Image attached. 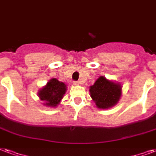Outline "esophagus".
<instances>
[{"label":"esophagus","instance_id":"34e87169","mask_svg":"<svg viewBox=\"0 0 156 156\" xmlns=\"http://www.w3.org/2000/svg\"><path fill=\"white\" fill-rule=\"evenodd\" d=\"M73 85H75V86H78V85H79V84H80V83H79V82H78V81H74V82L73 83Z\"/></svg>","mask_w":156,"mask_h":156}]
</instances>
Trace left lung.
I'll return each instance as SVG.
<instances>
[{"label":"left lung","mask_w":156,"mask_h":156,"mask_svg":"<svg viewBox=\"0 0 156 156\" xmlns=\"http://www.w3.org/2000/svg\"><path fill=\"white\" fill-rule=\"evenodd\" d=\"M91 97L99 109H109L117 104L122 95V87L101 76L89 89Z\"/></svg>","instance_id":"left-lung-1"}]
</instances>
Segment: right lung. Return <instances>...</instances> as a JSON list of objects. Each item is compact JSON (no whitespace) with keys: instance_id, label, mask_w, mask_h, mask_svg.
<instances>
[{"instance_id":"1","label":"right lung","mask_w":156,"mask_h":156,"mask_svg":"<svg viewBox=\"0 0 156 156\" xmlns=\"http://www.w3.org/2000/svg\"><path fill=\"white\" fill-rule=\"evenodd\" d=\"M66 90L67 86L65 83L59 82L56 78H51L46 86L39 90L37 94L40 100L45 102L46 106L55 107L59 104Z\"/></svg>"}]
</instances>
